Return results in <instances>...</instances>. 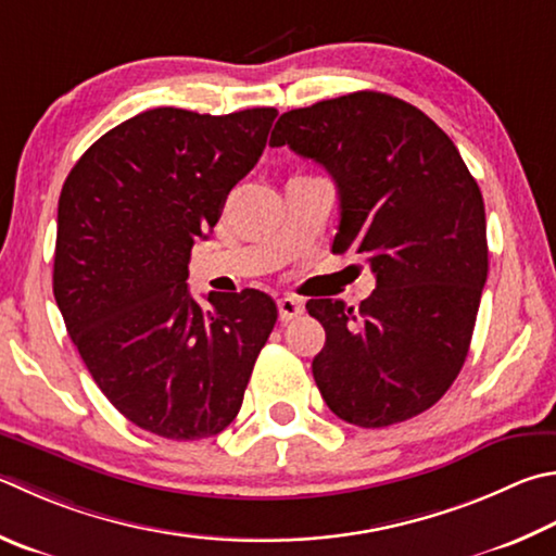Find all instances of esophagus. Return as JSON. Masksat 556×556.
<instances>
[{
	"instance_id": "obj_1",
	"label": "esophagus",
	"mask_w": 556,
	"mask_h": 556,
	"mask_svg": "<svg viewBox=\"0 0 556 556\" xmlns=\"http://www.w3.org/2000/svg\"><path fill=\"white\" fill-rule=\"evenodd\" d=\"M279 306V318L281 320H291V318H299L301 313H304V301L296 299V296H285L277 301Z\"/></svg>"
}]
</instances>
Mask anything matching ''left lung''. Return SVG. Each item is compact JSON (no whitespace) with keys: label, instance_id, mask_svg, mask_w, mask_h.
<instances>
[{"label":"left lung","instance_id":"obj_1","mask_svg":"<svg viewBox=\"0 0 556 556\" xmlns=\"http://www.w3.org/2000/svg\"><path fill=\"white\" fill-rule=\"evenodd\" d=\"M269 146L328 169L340 197L332 252L365 255L377 277L359 308L306 304L326 330L313 357L323 401L359 428L435 406L467 359L489 275L486 211L459 150L420 109L381 92L291 109Z\"/></svg>","mask_w":556,"mask_h":556}]
</instances>
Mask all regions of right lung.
Returning <instances> with one entry per match:
<instances>
[{"label":"right lung","instance_id":"obj_1","mask_svg":"<svg viewBox=\"0 0 556 556\" xmlns=\"http://www.w3.org/2000/svg\"><path fill=\"white\" fill-rule=\"evenodd\" d=\"M277 109L160 106L111 128L60 191L53 294L89 375L134 426L167 440L226 430L277 323L265 291L189 294L197 238L257 165Z\"/></svg>","mask_w":556,"mask_h":556}]
</instances>
